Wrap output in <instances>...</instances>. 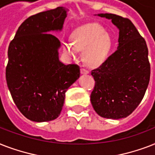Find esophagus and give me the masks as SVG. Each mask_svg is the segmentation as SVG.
Here are the masks:
<instances>
[{"label":"esophagus","mask_w":155,"mask_h":155,"mask_svg":"<svg viewBox=\"0 0 155 155\" xmlns=\"http://www.w3.org/2000/svg\"><path fill=\"white\" fill-rule=\"evenodd\" d=\"M89 72V71H88V70H87V69H85V68H81V73H82V74H87V73Z\"/></svg>","instance_id":"obj_1"}]
</instances>
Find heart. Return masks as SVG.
Returning <instances> with one entry per match:
<instances>
[{
	"mask_svg": "<svg viewBox=\"0 0 155 155\" xmlns=\"http://www.w3.org/2000/svg\"><path fill=\"white\" fill-rule=\"evenodd\" d=\"M73 41L64 42V52L75 57L80 50H85V61L93 68L102 65L113 49V40L104 27L98 23H89L78 28L73 33Z\"/></svg>",
	"mask_w": 155,
	"mask_h": 155,
	"instance_id": "b5f03b06",
	"label": "heart"
}]
</instances>
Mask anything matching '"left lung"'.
<instances>
[{"label":"left lung","instance_id":"obj_1","mask_svg":"<svg viewBox=\"0 0 155 155\" xmlns=\"http://www.w3.org/2000/svg\"><path fill=\"white\" fill-rule=\"evenodd\" d=\"M119 29L117 50L98 68L92 70L95 86L91 103L99 116L120 119L130 115L141 103L150 77L148 48L129 18L101 13Z\"/></svg>","mask_w":155,"mask_h":155}]
</instances>
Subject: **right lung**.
Here are the masks:
<instances>
[{"instance_id":"obj_1","label":"right lung","mask_w":155,"mask_h":155,"mask_svg":"<svg viewBox=\"0 0 155 155\" xmlns=\"http://www.w3.org/2000/svg\"><path fill=\"white\" fill-rule=\"evenodd\" d=\"M63 7L30 16L19 26L8 49L5 78L13 101L25 117L53 120L63 108L65 92L80 77L77 64L59 61L60 42L50 31L60 30Z\"/></svg>"}]
</instances>
